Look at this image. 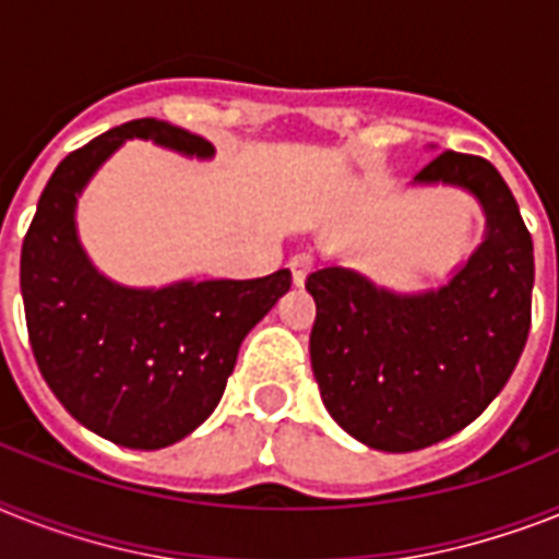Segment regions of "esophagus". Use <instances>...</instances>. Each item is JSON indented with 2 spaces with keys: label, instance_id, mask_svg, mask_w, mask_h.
Segmentation results:
<instances>
[{
  "label": "esophagus",
  "instance_id": "1",
  "mask_svg": "<svg viewBox=\"0 0 559 559\" xmlns=\"http://www.w3.org/2000/svg\"><path fill=\"white\" fill-rule=\"evenodd\" d=\"M312 264H316V261H312V255H307V252L289 258V272H293L295 287H304V281H307V275L312 272Z\"/></svg>",
  "mask_w": 559,
  "mask_h": 559
}]
</instances>
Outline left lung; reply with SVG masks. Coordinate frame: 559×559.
Masks as SVG:
<instances>
[{
  "mask_svg": "<svg viewBox=\"0 0 559 559\" xmlns=\"http://www.w3.org/2000/svg\"><path fill=\"white\" fill-rule=\"evenodd\" d=\"M413 183L460 186L485 212L483 243L444 287L402 295L338 264L307 278L321 402L353 439L388 453L468 428L511 379L531 326L534 243L500 171L442 152Z\"/></svg>",
  "mask_w": 559,
  "mask_h": 559,
  "instance_id": "obj_1",
  "label": "left lung"
}]
</instances>
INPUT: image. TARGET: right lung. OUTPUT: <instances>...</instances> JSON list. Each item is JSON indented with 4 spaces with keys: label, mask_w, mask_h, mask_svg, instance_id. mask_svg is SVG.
Masks as SVG:
<instances>
[{
    "label": "right lung",
    "mask_w": 559,
    "mask_h": 559,
    "mask_svg": "<svg viewBox=\"0 0 559 559\" xmlns=\"http://www.w3.org/2000/svg\"><path fill=\"white\" fill-rule=\"evenodd\" d=\"M131 138L209 160L215 148L163 120H131L59 163L22 240L20 284L39 373L71 416L108 442L157 451L209 419L240 342L293 284L177 281L134 289L108 281L76 238V198Z\"/></svg>",
    "instance_id": "add662e5"
}]
</instances>
